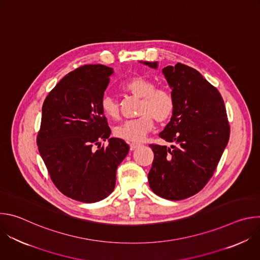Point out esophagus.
<instances>
[{"instance_id":"34e87169","label":"esophagus","mask_w":260,"mask_h":260,"mask_svg":"<svg viewBox=\"0 0 260 260\" xmlns=\"http://www.w3.org/2000/svg\"><path fill=\"white\" fill-rule=\"evenodd\" d=\"M129 147H131V150H135V149H137L138 147H140V144H138V143H131Z\"/></svg>"}]
</instances>
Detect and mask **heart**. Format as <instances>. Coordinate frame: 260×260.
<instances>
[{
  "mask_svg": "<svg viewBox=\"0 0 260 260\" xmlns=\"http://www.w3.org/2000/svg\"><path fill=\"white\" fill-rule=\"evenodd\" d=\"M121 88L138 98H141L139 106L140 116L129 119L116 126V137L128 141L140 142L154 126V119L164 123L171 119L175 110V100L170 90L156 88V84L148 78L137 76L121 84ZM101 110L105 116L118 119L119 108L117 102L109 95L101 100Z\"/></svg>",
  "mask_w": 260,
  "mask_h": 260,
  "instance_id": "obj_1",
  "label": "heart"
}]
</instances>
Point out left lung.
<instances>
[{"instance_id":"8db88e82","label":"left lung","mask_w":260,"mask_h":260,"mask_svg":"<svg viewBox=\"0 0 260 260\" xmlns=\"http://www.w3.org/2000/svg\"><path fill=\"white\" fill-rule=\"evenodd\" d=\"M140 62L158 68L157 61ZM161 72L175 110L159 137L173 145H150L154 159L148 181L158 197L180 201L202 190L213 176L229 143L230 124L223 99L199 71L178 62Z\"/></svg>"}]
</instances>
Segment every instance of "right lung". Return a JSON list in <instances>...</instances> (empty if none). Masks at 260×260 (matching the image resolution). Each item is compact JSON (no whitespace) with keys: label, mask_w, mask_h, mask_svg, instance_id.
Masks as SVG:
<instances>
[{"label":"right lung","mask_w":260,"mask_h":260,"mask_svg":"<svg viewBox=\"0 0 260 260\" xmlns=\"http://www.w3.org/2000/svg\"><path fill=\"white\" fill-rule=\"evenodd\" d=\"M114 73L104 64H85L66 75L42 107L37 144L50 178L66 197L82 203L106 199L115 188L116 170L128 153L111 129L101 100ZM108 140V146H95ZM101 147V146H100Z\"/></svg>","instance_id":"right-lung-1"}]
</instances>
